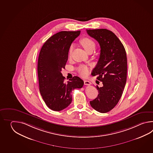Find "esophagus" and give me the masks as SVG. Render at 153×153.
<instances>
[{"label":"esophagus","mask_w":153,"mask_h":153,"mask_svg":"<svg viewBox=\"0 0 153 153\" xmlns=\"http://www.w3.org/2000/svg\"><path fill=\"white\" fill-rule=\"evenodd\" d=\"M84 84L86 85H90L91 84V82L88 80H84Z\"/></svg>","instance_id":"obj_1"}]
</instances>
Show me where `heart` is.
Masks as SVG:
<instances>
[{
	"instance_id": "obj_1",
	"label": "heart",
	"mask_w": 153,
	"mask_h": 153,
	"mask_svg": "<svg viewBox=\"0 0 153 153\" xmlns=\"http://www.w3.org/2000/svg\"><path fill=\"white\" fill-rule=\"evenodd\" d=\"M80 43L81 45L83 46L85 50L88 53L90 51H93L95 49L96 44L94 41L92 39H90L89 38L85 37L80 40ZM73 49V45L71 46L69 50V57L70 58L71 57L72 51ZM78 72L80 75L85 76L88 75V67L85 65H80L78 69Z\"/></svg>"
}]
</instances>
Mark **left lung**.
<instances>
[{
  "label": "left lung",
  "instance_id": "1",
  "mask_svg": "<svg viewBox=\"0 0 153 153\" xmlns=\"http://www.w3.org/2000/svg\"><path fill=\"white\" fill-rule=\"evenodd\" d=\"M86 31L100 45V56L91 74L96 76L103 84L102 87L96 86L98 95L90 103L96 111L105 113L115 107L123 93L127 79L126 53L120 40L111 30L97 29Z\"/></svg>",
  "mask_w": 153,
  "mask_h": 153
}]
</instances>
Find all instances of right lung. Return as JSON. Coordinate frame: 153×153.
<instances>
[{
    "label": "right lung",
    "mask_w": 153,
    "mask_h": 153,
    "mask_svg": "<svg viewBox=\"0 0 153 153\" xmlns=\"http://www.w3.org/2000/svg\"><path fill=\"white\" fill-rule=\"evenodd\" d=\"M80 33V30L57 33L46 41L39 53V91L46 105L52 111L67 107L72 102V91L84 85L83 80L76 76L65 82L61 73L62 69L65 68L72 42Z\"/></svg>",
    "instance_id": "obj_1"
}]
</instances>
